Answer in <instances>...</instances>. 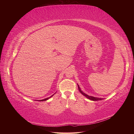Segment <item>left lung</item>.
<instances>
[{
	"label": "left lung",
	"mask_w": 134,
	"mask_h": 134,
	"mask_svg": "<svg viewBox=\"0 0 134 134\" xmlns=\"http://www.w3.org/2000/svg\"><path fill=\"white\" fill-rule=\"evenodd\" d=\"M78 89H79V91L80 92V93L82 94V95H83L85 97H86L87 98H88L89 99H90V100L92 101H99V100H102V99L103 98H98V97H93V96H89L86 94H85V93H83L82 91L81 90V88L79 87V85H78Z\"/></svg>",
	"instance_id": "8db88e82"
}]
</instances>
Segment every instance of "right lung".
<instances>
[{
    "instance_id": "obj_1",
    "label": "right lung",
    "mask_w": 134,
    "mask_h": 134,
    "mask_svg": "<svg viewBox=\"0 0 134 134\" xmlns=\"http://www.w3.org/2000/svg\"><path fill=\"white\" fill-rule=\"evenodd\" d=\"M54 94H53L52 96H51V97H48V98H45V99H41V100H39V101H46V100H48V99H49L51 97H52L53 96ZM38 101V100H37Z\"/></svg>"
}]
</instances>
